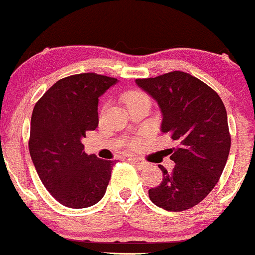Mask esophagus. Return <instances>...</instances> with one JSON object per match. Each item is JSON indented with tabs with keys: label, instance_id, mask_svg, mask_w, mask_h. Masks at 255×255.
Listing matches in <instances>:
<instances>
[{
	"label": "esophagus",
	"instance_id": "esophagus-1",
	"mask_svg": "<svg viewBox=\"0 0 255 255\" xmlns=\"http://www.w3.org/2000/svg\"><path fill=\"white\" fill-rule=\"evenodd\" d=\"M128 160H130L131 163L135 164V165L139 166V168H144V166L148 165V163H147V161L142 160L141 158H137V157H130V158H128Z\"/></svg>",
	"mask_w": 255,
	"mask_h": 255
}]
</instances>
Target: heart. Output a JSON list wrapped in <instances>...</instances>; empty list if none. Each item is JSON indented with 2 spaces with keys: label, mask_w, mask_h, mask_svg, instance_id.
<instances>
[{
  "label": "heart",
  "mask_w": 255,
  "mask_h": 255,
  "mask_svg": "<svg viewBox=\"0 0 255 255\" xmlns=\"http://www.w3.org/2000/svg\"><path fill=\"white\" fill-rule=\"evenodd\" d=\"M142 100H148L146 95L143 92H139V91H128L123 95V101L124 103L127 105V107H130L133 103L139 102Z\"/></svg>",
  "instance_id": "heart-1"
}]
</instances>
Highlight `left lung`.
<instances>
[{"label":"left lung","mask_w":255,"mask_h":255,"mask_svg":"<svg viewBox=\"0 0 255 255\" xmlns=\"http://www.w3.org/2000/svg\"><path fill=\"white\" fill-rule=\"evenodd\" d=\"M136 85L159 106L161 132L179 142L171 149V172L159 165L163 181L148 191L149 199L169 212H182L202 202L220 179L231 137L223 101L203 81L187 73L136 79Z\"/></svg>","instance_id":"8db88e82"}]
</instances>
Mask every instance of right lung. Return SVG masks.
Returning <instances> with one entry per match:
<instances>
[{
  "instance_id": "1",
  "label": "right lung",
  "mask_w": 255,
  "mask_h": 255,
  "mask_svg": "<svg viewBox=\"0 0 255 255\" xmlns=\"http://www.w3.org/2000/svg\"><path fill=\"white\" fill-rule=\"evenodd\" d=\"M117 83L76 74L57 81L34 107L30 155L43 186L65 207H91L105 196L113 161L86 154L81 139L98 127V98Z\"/></svg>"
}]
</instances>
